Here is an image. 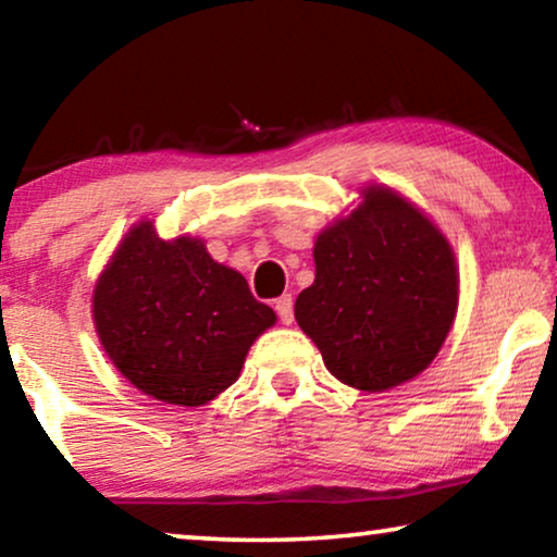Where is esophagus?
Masks as SVG:
<instances>
[{"mask_svg":"<svg viewBox=\"0 0 557 557\" xmlns=\"http://www.w3.org/2000/svg\"><path fill=\"white\" fill-rule=\"evenodd\" d=\"M276 314L281 319V324H292L294 322V299L292 294H284L276 299Z\"/></svg>","mask_w":557,"mask_h":557,"instance_id":"esophagus-1","label":"esophagus"}]
</instances>
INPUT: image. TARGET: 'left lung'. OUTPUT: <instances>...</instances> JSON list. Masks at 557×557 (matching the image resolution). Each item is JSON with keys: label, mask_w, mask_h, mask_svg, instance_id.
<instances>
[{"label": "left lung", "mask_w": 557, "mask_h": 557, "mask_svg": "<svg viewBox=\"0 0 557 557\" xmlns=\"http://www.w3.org/2000/svg\"><path fill=\"white\" fill-rule=\"evenodd\" d=\"M317 278L294 314L326 370L360 391H387L431 364L459 301L456 261L438 227L385 187L317 238Z\"/></svg>", "instance_id": "left-lung-1"}]
</instances>
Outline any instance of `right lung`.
I'll list each match as a JSON object with an SVG mask.
<instances>
[{"label": "right lung", "instance_id": "right-lung-1", "mask_svg": "<svg viewBox=\"0 0 557 557\" xmlns=\"http://www.w3.org/2000/svg\"><path fill=\"white\" fill-rule=\"evenodd\" d=\"M106 355L151 398L202 406L240 375L250 345L276 322L238 271L197 238L164 243L139 223L116 248L94 292Z\"/></svg>", "mask_w": 557, "mask_h": 557}]
</instances>
